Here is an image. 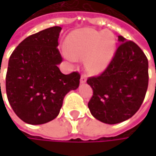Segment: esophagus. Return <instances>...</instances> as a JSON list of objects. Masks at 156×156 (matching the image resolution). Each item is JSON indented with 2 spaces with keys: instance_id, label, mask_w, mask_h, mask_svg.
<instances>
[{
  "instance_id": "obj_1",
  "label": "esophagus",
  "mask_w": 156,
  "mask_h": 156,
  "mask_svg": "<svg viewBox=\"0 0 156 156\" xmlns=\"http://www.w3.org/2000/svg\"><path fill=\"white\" fill-rule=\"evenodd\" d=\"M87 81V75L86 74H82L81 78H80V82L81 83H85Z\"/></svg>"
}]
</instances>
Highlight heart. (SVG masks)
Here are the masks:
<instances>
[{
  "label": "heart",
  "instance_id": "heart-1",
  "mask_svg": "<svg viewBox=\"0 0 156 156\" xmlns=\"http://www.w3.org/2000/svg\"><path fill=\"white\" fill-rule=\"evenodd\" d=\"M68 58H85V67L90 73L101 72L111 60L115 49V39L106 30L98 31L85 29L74 31L68 38Z\"/></svg>",
  "mask_w": 156,
  "mask_h": 156
}]
</instances>
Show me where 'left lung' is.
Instances as JSON below:
<instances>
[{
    "instance_id": "1",
    "label": "left lung",
    "mask_w": 156,
    "mask_h": 156,
    "mask_svg": "<svg viewBox=\"0 0 156 156\" xmlns=\"http://www.w3.org/2000/svg\"><path fill=\"white\" fill-rule=\"evenodd\" d=\"M117 47L106 69L87 78L93 89L88 102L92 115L106 124L132 117L140 108L148 87V60L140 47L118 36Z\"/></svg>"
}]
</instances>
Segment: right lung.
<instances>
[{
	"label": "right lung",
	"mask_w": 156,
	"mask_h": 156,
	"mask_svg": "<svg viewBox=\"0 0 156 156\" xmlns=\"http://www.w3.org/2000/svg\"><path fill=\"white\" fill-rule=\"evenodd\" d=\"M60 30L54 26L27 37L10 57L7 98L27 124L41 125L56 118L65 96L78 87V71L65 75L58 68L63 59L58 48Z\"/></svg>",
	"instance_id": "1"
}]
</instances>
